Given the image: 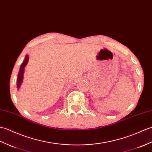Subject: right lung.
I'll use <instances>...</instances> for the list:
<instances>
[{"mask_svg": "<svg viewBox=\"0 0 152 152\" xmlns=\"http://www.w3.org/2000/svg\"><path fill=\"white\" fill-rule=\"evenodd\" d=\"M28 61V56L26 55L24 61H23V64H21V67H20V69L18 73V80H17V88H19L21 85V83L23 79V73H24V69L25 66L27 64V62Z\"/></svg>", "mask_w": 152, "mask_h": 152, "instance_id": "add662e5", "label": "right lung"}]
</instances>
